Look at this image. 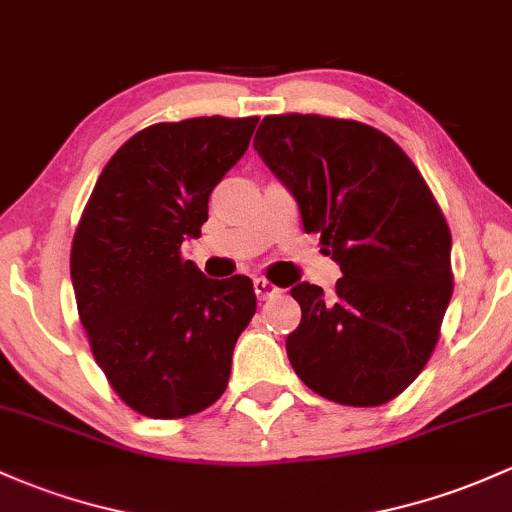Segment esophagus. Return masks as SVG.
I'll use <instances>...</instances> for the list:
<instances>
[{
	"label": "esophagus",
	"instance_id": "34e87169",
	"mask_svg": "<svg viewBox=\"0 0 512 512\" xmlns=\"http://www.w3.org/2000/svg\"><path fill=\"white\" fill-rule=\"evenodd\" d=\"M254 290H256L258 300H268V298H273V295L280 293L276 285L268 283V280H263V278H254Z\"/></svg>",
	"mask_w": 512,
	"mask_h": 512
}]
</instances>
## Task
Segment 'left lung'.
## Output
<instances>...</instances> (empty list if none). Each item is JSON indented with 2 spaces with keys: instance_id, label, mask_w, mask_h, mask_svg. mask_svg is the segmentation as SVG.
<instances>
[{
  "instance_id": "obj_1",
  "label": "left lung",
  "mask_w": 512,
  "mask_h": 512,
  "mask_svg": "<svg viewBox=\"0 0 512 512\" xmlns=\"http://www.w3.org/2000/svg\"><path fill=\"white\" fill-rule=\"evenodd\" d=\"M254 148L342 268L332 295L290 288V364L334 403H388L425 368L452 298V236L430 188L393 139L349 119L266 117Z\"/></svg>"
}]
</instances>
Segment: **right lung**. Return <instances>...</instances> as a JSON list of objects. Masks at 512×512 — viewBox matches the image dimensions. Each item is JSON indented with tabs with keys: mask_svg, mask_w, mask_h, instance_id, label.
<instances>
[{
	"mask_svg": "<svg viewBox=\"0 0 512 512\" xmlns=\"http://www.w3.org/2000/svg\"><path fill=\"white\" fill-rule=\"evenodd\" d=\"M256 124L197 117L139 131L104 166L75 232L70 278L92 354L119 398L153 420L210 408L256 312L249 278L212 280L180 258Z\"/></svg>",
	"mask_w": 512,
	"mask_h": 512,
	"instance_id": "right-lung-1",
	"label": "right lung"
}]
</instances>
